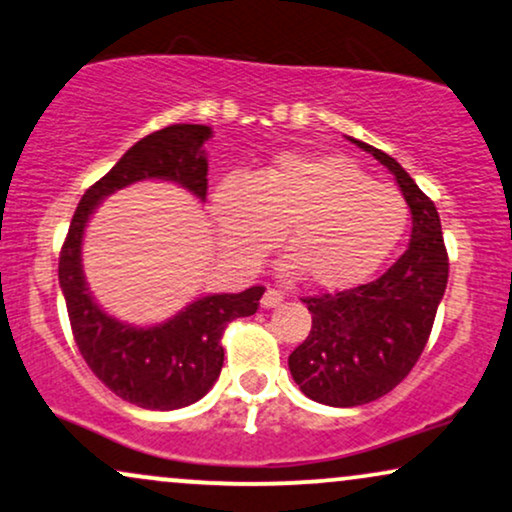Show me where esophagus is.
Listing matches in <instances>:
<instances>
[{
  "instance_id": "34e87169",
  "label": "esophagus",
  "mask_w": 512,
  "mask_h": 512,
  "mask_svg": "<svg viewBox=\"0 0 512 512\" xmlns=\"http://www.w3.org/2000/svg\"><path fill=\"white\" fill-rule=\"evenodd\" d=\"M281 303H283V295L279 291H274V288L264 291V295H262V307H264V310H272V307H279Z\"/></svg>"
}]
</instances>
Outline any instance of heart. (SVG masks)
Masks as SVG:
<instances>
[{
	"instance_id": "b5f03b06",
	"label": "heart",
	"mask_w": 512,
	"mask_h": 512,
	"mask_svg": "<svg viewBox=\"0 0 512 512\" xmlns=\"http://www.w3.org/2000/svg\"><path fill=\"white\" fill-rule=\"evenodd\" d=\"M212 209L226 255L252 267L281 231L283 272L319 291L360 286L389 262L410 224L396 188L372 181L346 157L281 152L214 190Z\"/></svg>"
}]
</instances>
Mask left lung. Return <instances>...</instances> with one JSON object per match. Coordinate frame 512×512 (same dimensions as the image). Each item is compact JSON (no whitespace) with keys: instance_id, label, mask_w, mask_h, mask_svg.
<instances>
[{"instance_id":"8db88e82","label":"left lung","mask_w":512,"mask_h":512,"mask_svg":"<svg viewBox=\"0 0 512 512\" xmlns=\"http://www.w3.org/2000/svg\"><path fill=\"white\" fill-rule=\"evenodd\" d=\"M396 176L412 212L410 245L379 279L303 298L312 329L288 355L293 381L331 408L372 403L420 360L448 283V252L434 202L377 147L353 140Z\"/></svg>"}]
</instances>
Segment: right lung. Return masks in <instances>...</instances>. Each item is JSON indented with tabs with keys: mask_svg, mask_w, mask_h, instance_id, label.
<instances>
[{
	"mask_svg": "<svg viewBox=\"0 0 512 512\" xmlns=\"http://www.w3.org/2000/svg\"><path fill=\"white\" fill-rule=\"evenodd\" d=\"M209 135V126L176 123L138 140L85 190L61 245L59 286L80 355L109 391L145 410L186 408L212 389L224 365V329L233 319L255 315L264 286L205 295L157 326L121 324L92 300L85 286L80 264L83 231L100 200L145 178L174 181L205 200L207 157L202 145Z\"/></svg>",
	"mask_w": 512,
	"mask_h": 512,
	"instance_id": "1",
	"label": "right lung"
}]
</instances>
